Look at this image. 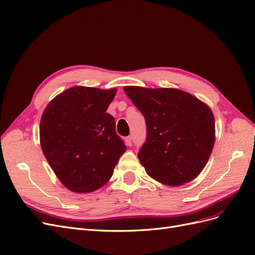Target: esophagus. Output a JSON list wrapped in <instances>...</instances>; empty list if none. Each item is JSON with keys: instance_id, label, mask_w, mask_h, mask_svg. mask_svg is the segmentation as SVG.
<instances>
[{"instance_id": "obj_1", "label": "esophagus", "mask_w": 255, "mask_h": 255, "mask_svg": "<svg viewBox=\"0 0 255 255\" xmlns=\"http://www.w3.org/2000/svg\"><path fill=\"white\" fill-rule=\"evenodd\" d=\"M126 144H127L128 146H130V145H132V137L128 136V137H127V138H126Z\"/></svg>"}]
</instances>
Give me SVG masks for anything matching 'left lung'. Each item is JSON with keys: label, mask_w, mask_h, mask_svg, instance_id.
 I'll return each instance as SVG.
<instances>
[{"label": "left lung", "mask_w": 255, "mask_h": 255, "mask_svg": "<svg viewBox=\"0 0 255 255\" xmlns=\"http://www.w3.org/2000/svg\"><path fill=\"white\" fill-rule=\"evenodd\" d=\"M123 89L145 119L146 139L138 158L146 173L168 186L196 179L215 143V118L208 105L176 88Z\"/></svg>", "instance_id": "8db88e82"}]
</instances>
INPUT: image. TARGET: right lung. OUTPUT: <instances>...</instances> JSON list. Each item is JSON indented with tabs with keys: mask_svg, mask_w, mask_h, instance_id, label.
I'll return each instance as SVG.
<instances>
[{
	"mask_svg": "<svg viewBox=\"0 0 255 255\" xmlns=\"http://www.w3.org/2000/svg\"><path fill=\"white\" fill-rule=\"evenodd\" d=\"M117 89L74 86L61 92L41 116V149L58 180L86 194L110 181L127 146L106 113Z\"/></svg>",
	"mask_w": 255,
	"mask_h": 255,
	"instance_id": "right-lung-1",
	"label": "right lung"
}]
</instances>
